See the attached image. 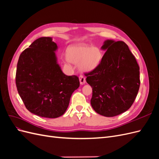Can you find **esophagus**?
Listing matches in <instances>:
<instances>
[{"label": "esophagus", "mask_w": 159, "mask_h": 159, "mask_svg": "<svg viewBox=\"0 0 159 159\" xmlns=\"http://www.w3.org/2000/svg\"><path fill=\"white\" fill-rule=\"evenodd\" d=\"M80 84L81 85L85 84L86 80H85V78L83 75H80Z\"/></svg>", "instance_id": "34e87169"}]
</instances>
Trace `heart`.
<instances>
[{
	"label": "heart",
	"instance_id": "1",
	"mask_svg": "<svg viewBox=\"0 0 159 159\" xmlns=\"http://www.w3.org/2000/svg\"><path fill=\"white\" fill-rule=\"evenodd\" d=\"M103 51L98 46H76L67 50V58L75 64H79L81 71H90L97 68L103 58Z\"/></svg>",
	"mask_w": 159,
	"mask_h": 159
}]
</instances>
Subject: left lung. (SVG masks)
<instances>
[{
  "label": "left lung",
  "instance_id": "left-lung-1",
  "mask_svg": "<svg viewBox=\"0 0 159 159\" xmlns=\"http://www.w3.org/2000/svg\"><path fill=\"white\" fill-rule=\"evenodd\" d=\"M106 50L97 68L85 73L92 88L91 105L98 114L114 117L126 111L135 100L140 87L139 66L123 41H105Z\"/></svg>",
  "mask_w": 159,
  "mask_h": 159
}]
</instances>
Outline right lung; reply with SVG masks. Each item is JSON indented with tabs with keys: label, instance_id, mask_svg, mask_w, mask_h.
I'll return each instance as SVG.
<instances>
[{
	"label": "right lung",
	"instance_id": "1",
	"mask_svg": "<svg viewBox=\"0 0 159 159\" xmlns=\"http://www.w3.org/2000/svg\"><path fill=\"white\" fill-rule=\"evenodd\" d=\"M57 44L50 37L34 41L19 57L16 85L26 109L38 116L56 118L68 108L80 86L78 76L66 75L57 63Z\"/></svg>",
	"mask_w": 159,
	"mask_h": 159
}]
</instances>
